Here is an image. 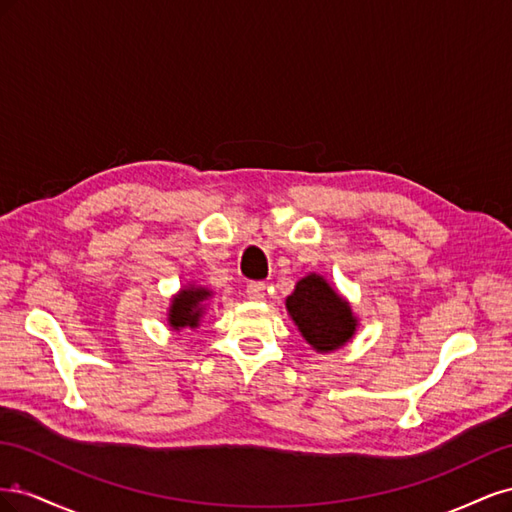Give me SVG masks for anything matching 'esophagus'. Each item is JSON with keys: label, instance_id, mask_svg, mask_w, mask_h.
<instances>
[{"label": "esophagus", "instance_id": "34e87169", "mask_svg": "<svg viewBox=\"0 0 512 512\" xmlns=\"http://www.w3.org/2000/svg\"><path fill=\"white\" fill-rule=\"evenodd\" d=\"M265 290H267V286L262 282H250V284H247L245 292L252 301H262V299H265Z\"/></svg>", "mask_w": 512, "mask_h": 512}]
</instances>
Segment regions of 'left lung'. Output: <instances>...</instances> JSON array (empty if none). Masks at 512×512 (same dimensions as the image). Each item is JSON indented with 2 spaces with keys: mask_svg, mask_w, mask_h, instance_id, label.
<instances>
[{
  "mask_svg": "<svg viewBox=\"0 0 512 512\" xmlns=\"http://www.w3.org/2000/svg\"><path fill=\"white\" fill-rule=\"evenodd\" d=\"M286 309L297 324L305 342L316 352H333L350 342L356 331V318L322 275L309 273L294 286L286 299Z\"/></svg>",
  "mask_w": 512,
  "mask_h": 512,
  "instance_id": "1",
  "label": "left lung"
}]
</instances>
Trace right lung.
I'll return each mask as SVG.
<instances>
[{
    "mask_svg": "<svg viewBox=\"0 0 512 512\" xmlns=\"http://www.w3.org/2000/svg\"><path fill=\"white\" fill-rule=\"evenodd\" d=\"M211 297V290L200 286H188L179 290L168 309V324L173 331L196 329L205 312V301Z\"/></svg>",
    "mask_w": 512,
    "mask_h": 512,
    "instance_id": "right-lung-1",
    "label": "right lung"
}]
</instances>
